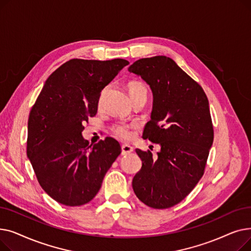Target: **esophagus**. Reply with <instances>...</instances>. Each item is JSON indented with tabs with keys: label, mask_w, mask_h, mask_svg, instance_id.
Masks as SVG:
<instances>
[{
	"label": "esophagus",
	"mask_w": 251,
	"mask_h": 251,
	"mask_svg": "<svg viewBox=\"0 0 251 251\" xmlns=\"http://www.w3.org/2000/svg\"><path fill=\"white\" fill-rule=\"evenodd\" d=\"M121 149H122V154H123V155L128 154V153L133 151V148L131 147V146H129V144H122Z\"/></svg>",
	"instance_id": "34e87169"
}]
</instances>
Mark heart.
Wrapping results in <instances>:
<instances>
[{
    "mask_svg": "<svg viewBox=\"0 0 251 251\" xmlns=\"http://www.w3.org/2000/svg\"><path fill=\"white\" fill-rule=\"evenodd\" d=\"M128 87V91L129 94L131 96V99L132 100H135L136 98L138 97H141V96H146L148 98V87L147 85L140 82V81H131L128 83L127 85ZM104 94V90L102 91L101 94V98ZM100 98V100H101ZM112 131L113 133L118 136L119 138H122V139H127L129 138L130 136V132H129V128L126 124H123V123H116L112 126Z\"/></svg>",
    "mask_w": 251,
    "mask_h": 251,
    "instance_id": "heart-1",
    "label": "heart"
}]
</instances>
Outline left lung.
Instances as JSON below:
<instances>
[{
  "mask_svg": "<svg viewBox=\"0 0 251 251\" xmlns=\"http://www.w3.org/2000/svg\"><path fill=\"white\" fill-rule=\"evenodd\" d=\"M129 72L140 75L151 88V120L142 137L159 143L161 151L136 150L142 167L132 181L144 204L169 208L182 201L204 173L214 141L208 100L202 87L169 57L137 60Z\"/></svg>",
  "mask_w": 251,
  "mask_h": 251,
  "instance_id": "1",
  "label": "left lung"
}]
</instances>
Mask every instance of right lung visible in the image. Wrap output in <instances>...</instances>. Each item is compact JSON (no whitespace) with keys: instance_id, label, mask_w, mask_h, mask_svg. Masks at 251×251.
<instances>
[{"instance_id":"obj_1","label":"right lung","mask_w":251,"mask_h":251,"mask_svg":"<svg viewBox=\"0 0 251 251\" xmlns=\"http://www.w3.org/2000/svg\"><path fill=\"white\" fill-rule=\"evenodd\" d=\"M128 64L124 59H71L49 76L32 105L26 152L39 185L57 202H89L121 153L116 139L89 146L81 132L98 112L103 87Z\"/></svg>"}]
</instances>
